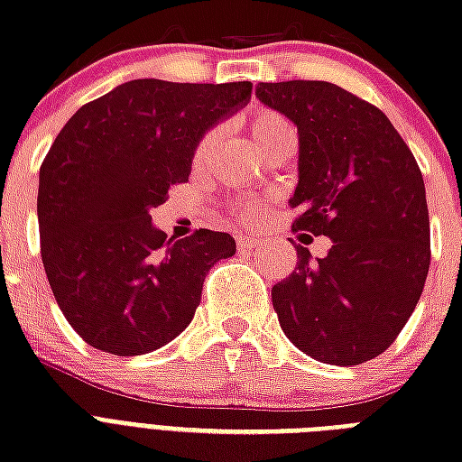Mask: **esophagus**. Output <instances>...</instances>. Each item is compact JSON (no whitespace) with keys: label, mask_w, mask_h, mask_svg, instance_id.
I'll return each instance as SVG.
<instances>
[{"label":"esophagus","mask_w":462,"mask_h":462,"mask_svg":"<svg viewBox=\"0 0 462 462\" xmlns=\"http://www.w3.org/2000/svg\"><path fill=\"white\" fill-rule=\"evenodd\" d=\"M237 245L239 249H256V246H259V239L249 237V235H239Z\"/></svg>","instance_id":"obj_1"}]
</instances>
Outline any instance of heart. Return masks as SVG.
<instances>
[{"mask_svg": "<svg viewBox=\"0 0 462 462\" xmlns=\"http://www.w3.org/2000/svg\"><path fill=\"white\" fill-rule=\"evenodd\" d=\"M249 132H252V139L254 143L266 153L268 148H273L278 141L282 139H290V136H295V132H292V126H290V122L285 117H281V115H275V112H268V110H261L254 115L252 125H249ZM210 143H213V134H208V136H203L201 143L196 146V160H203V155L208 153ZM235 210H237L239 216H254L256 213V206H252V203L246 201H239L237 206H235Z\"/></svg>", "mask_w": 462, "mask_h": 462, "instance_id": "1", "label": "heart"}]
</instances>
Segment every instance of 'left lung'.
I'll return each mask as SVG.
<instances>
[{"mask_svg": "<svg viewBox=\"0 0 462 462\" xmlns=\"http://www.w3.org/2000/svg\"><path fill=\"white\" fill-rule=\"evenodd\" d=\"M256 97L300 136L292 230L333 242L316 261L297 246L295 273L273 285L282 333L326 365L369 362L408 323L430 271L415 155L379 107L336 83H259Z\"/></svg>", "mask_w": 462, "mask_h": 462, "instance_id": "8db88e82", "label": "left lung"}]
</instances>
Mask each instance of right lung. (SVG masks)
I'll return each mask as SVG.
<instances>
[{"mask_svg": "<svg viewBox=\"0 0 462 462\" xmlns=\"http://www.w3.org/2000/svg\"><path fill=\"white\" fill-rule=\"evenodd\" d=\"M252 100V81H126L69 119L40 167L47 281L71 328L132 357L187 328L206 273L237 252L227 232L167 239L151 210L189 180L201 139Z\"/></svg>", "mask_w": 462, "mask_h": 462, "instance_id": "right-lung-1", "label": "right lung"}]
</instances>
